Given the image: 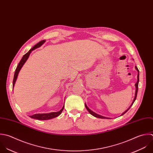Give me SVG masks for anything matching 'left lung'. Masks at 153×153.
<instances>
[{"instance_id":"obj_1","label":"left lung","mask_w":153,"mask_h":153,"mask_svg":"<svg viewBox=\"0 0 153 153\" xmlns=\"http://www.w3.org/2000/svg\"><path fill=\"white\" fill-rule=\"evenodd\" d=\"M135 69L137 70V71H138V76H137V83H135V88H136V90H135V98H134V101H133V102H132V103L131 104V106L125 111V112H123L122 114H121V116H122V115H123L124 114H125L129 109H130V108L131 107V106L133 105V104H134V102H135V100H136V98H137V93H138V83H139V75H140V74H139V70H138V68L135 66ZM85 107H86V108L87 109V110L89 111V113L91 114V115H92L93 116H94V117H97V118H100V119H110L111 118H108V117H104V116H101V115H99V114H97V113H94V111H92L91 110H90L88 107V106H87V105L85 104Z\"/></svg>"}]
</instances>
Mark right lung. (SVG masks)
Returning <instances> with one entry per match:
<instances>
[{"mask_svg": "<svg viewBox=\"0 0 153 153\" xmlns=\"http://www.w3.org/2000/svg\"><path fill=\"white\" fill-rule=\"evenodd\" d=\"M46 42L45 40H42L40 42H39L37 44H36V45H34L27 53H26L22 58V59H21V61H19L16 70H15V74H14V77H13V87H14V85H15V83L16 82V79H17V77H18V73L20 71V70L21 69V68L22 67V66L24 65V64H25V62H26V61L27 60V59L28 58L29 56H30V54L31 53V52H32V51L34 50L35 49L37 48H39L45 42ZM64 105L63 106V107L62 108V109L59 111H57V112H52V113H45V114H35L34 115H32V116H30V117L32 118V119H37V120H49V119H53V118H55L58 116H59L62 110H64Z\"/></svg>", "mask_w": 153, "mask_h": 153, "instance_id": "right-lung-1", "label": "right lung"}]
</instances>
